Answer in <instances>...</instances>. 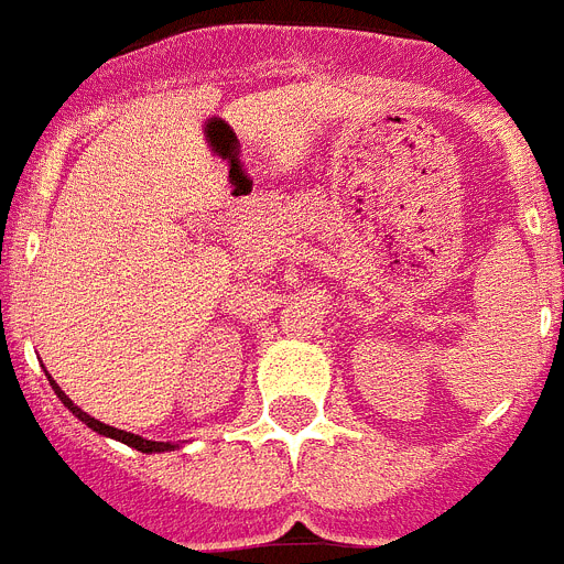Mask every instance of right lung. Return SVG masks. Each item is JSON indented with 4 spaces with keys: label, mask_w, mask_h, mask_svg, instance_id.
<instances>
[{
    "label": "right lung",
    "mask_w": 564,
    "mask_h": 564,
    "mask_svg": "<svg viewBox=\"0 0 564 564\" xmlns=\"http://www.w3.org/2000/svg\"><path fill=\"white\" fill-rule=\"evenodd\" d=\"M45 377H48V382H52L54 393H57V400L63 402V405H66V409L72 411V414H75L77 420H80V423L89 425L91 432L104 434V437H112V441H118V443H127V446L139 448V452H144V455H155V452H173V448L182 446V443H159V441H148V437H139V434L123 432V429H112V425L100 423V420H95V416L86 414V411L80 409V405H75V402L68 400L66 393H63V388H59L57 382H54V379H52V373H45Z\"/></svg>",
    "instance_id": "add662e5"
}]
</instances>
